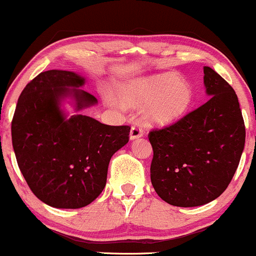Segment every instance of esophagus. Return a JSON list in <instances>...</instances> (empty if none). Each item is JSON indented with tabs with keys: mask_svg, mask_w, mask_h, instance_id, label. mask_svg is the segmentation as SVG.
<instances>
[{
	"mask_svg": "<svg viewBox=\"0 0 256 256\" xmlns=\"http://www.w3.org/2000/svg\"><path fill=\"white\" fill-rule=\"evenodd\" d=\"M141 136H143V130L141 127H138V126H134V127H132L130 129V134H129V138L132 140H136V138H140Z\"/></svg>",
	"mask_w": 256,
	"mask_h": 256,
	"instance_id": "obj_1",
	"label": "esophagus"
}]
</instances>
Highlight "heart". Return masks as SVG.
Segmentation results:
<instances>
[{
	"mask_svg": "<svg viewBox=\"0 0 256 256\" xmlns=\"http://www.w3.org/2000/svg\"><path fill=\"white\" fill-rule=\"evenodd\" d=\"M124 106L144 107L143 115L154 126H171L182 120L190 110L191 86L174 73H160L132 79L118 90Z\"/></svg>",
	"mask_w": 256,
	"mask_h": 256,
	"instance_id": "b5f03b06",
	"label": "heart"
}]
</instances>
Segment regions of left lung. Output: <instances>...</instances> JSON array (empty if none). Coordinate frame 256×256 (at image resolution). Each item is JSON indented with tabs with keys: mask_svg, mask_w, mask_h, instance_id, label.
<instances>
[{
	"mask_svg": "<svg viewBox=\"0 0 256 256\" xmlns=\"http://www.w3.org/2000/svg\"><path fill=\"white\" fill-rule=\"evenodd\" d=\"M208 102L149 132L150 178L156 194L180 208L205 205L226 190L239 166L246 129L232 86L204 66Z\"/></svg>",
	"mask_w": 256,
	"mask_h": 256,
	"instance_id": "8db88e82",
	"label": "left lung"
}]
</instances>
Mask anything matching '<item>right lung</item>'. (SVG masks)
Listing matches in <instances>:
<instances>
[{
  "label": "right lung",
  "mask_w": 256,
  "mask_h": 256,
  "mask_svg": "<svg viewBox=\"0 0 256 256\" xmlns=\"http://www.w3.org/2000/svg\"><path fill=\"white\" fill-rule=\"evenodd\" d=\"M72 71L42 72L23 90L12 124V146L28 185L56 208H80L99 197L112 156L128 143L129 126H108L80 114L98 100ZM71 103L76 114L62 108Z\"/></svg>",
  "instance_id": "1"
}]
</instances>
